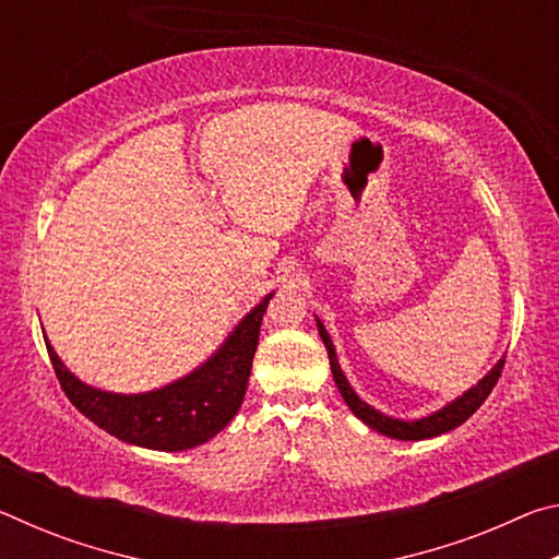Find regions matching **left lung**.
<instances>
[{
  "mask_svg": "<svg viewBox=\"0 0 559 559\" xmlns=\"http://www.w3.org/2000/svg\"><path fill=\"white\" fill-rule=\"evenodd\" d=\"M318 323V333L323 337L325 349H328V357H330V370H333V380L337 384L340 394H343L345 404L349 406V412H353L357 419H362L367 427L384 433V437L390 439H400V441H421V439H431V437H441V433H447L451 429L461 427L463 421L468 419V416L478 409L480 404L486 402V396L493 392V386L498 382L500 372H503V365L506 359L500 357L493 370H490L484 380H480L476 386H471L468 392H463L461 396H456L451 404L441 406L439 412H433L429 416H421V419H414V421H404V419H392V416H386L382 412H377L374 406H370L367 402L359 400L355 394L353 386H349L347 377L340 370V362H337V355H335V345L333 340H330L325 325Z\"/></svg>",
  "mask_w": 559,
  "mask_h": 559,
  "instance_id": "8db88e82",
  "label": "left lung"
}]
</instances>
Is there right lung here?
<instances>
[{"mask_svg":"<svg viewBox=\"0 0 559 559\" xmlns=\"http://www.w3.org/2000/svg\"><path fill=\"white\" fill-rule=\"evenodd\" d=\"M271 296L246 313L224 345L194 372L143 394H116L81 382L66 370L46 335L44 343L61 390L103 431L132 447L185 451L216 437L239 412Z\"/></svg>","mask_w":559,"mask_h":559,"instance_id":"obj_1","label":"right lung"}]
</instances>
